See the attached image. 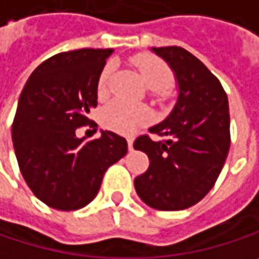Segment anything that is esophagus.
I'll return each instance as SVG.
<instances>
[{
	"instance_id": "34e87169",
	"label": "esophagus",
	"mask_w": 259,
	"mask_h": 259,
	"mask_svg": "<svg viewBox=\"0 0 259 259\" xmlns=\"http://www.w3.org/2000/svg\"><path fill=\"white\" fill-rule=\"evenodd\" d=\"M127 147H129V151H132V150H133V139H132V138H129V139H127Z\"/></svg>"
}]
</instances>
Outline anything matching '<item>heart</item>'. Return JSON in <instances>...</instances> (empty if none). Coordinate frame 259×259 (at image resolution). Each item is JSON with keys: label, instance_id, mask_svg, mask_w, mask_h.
<instances>
[{"label": "heart", "instance_id": "heart-1", "mask_svg": "<svg viewBox=\"0 0 259 259\" xmlns=\"http://www.w3.org/2000/svg\"><path fill=\"white\" fill-rule=\"evenodd\" d=\"M132 63L141 72L145 84L153 90H161L172 82V72L169 66L158 58H154L151 55H136L132 58ZM112 68L114 65L108 63L104 71L101 72L98 82V92L101 96L106 93ZM150 120H151V112L148 108L142 105H132L121 99L112 101L102 111L104 127L123 135H129L135 132L138 127L150 123Z\"/></svg>", "mask_w": 259, "mask_h": 259}]
</instances>
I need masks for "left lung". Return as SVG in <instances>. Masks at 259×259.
<instances>
[{
	"label": "left lung",
	"mask_w": 259,
	"mask_h": 259,
	"mask_svg": "<svg viewBox=\"0 0 259 259\" xmlns=\"http://www.w3.org/2000/svg\"><path fill=\"white\" fill-rule=\"evenodd\" d=\"M151 52L172 69L178 96L169 115L150 127L163 141L141 136L133 144L151 161L135 190L153 209L182 210L199 203L223 170L230 150L228 99L218 78L185 49Z\"/></svg>",
	"instance_id": "8db88e82"
}]
</instances>
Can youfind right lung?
<instances>
[{"mask_svg": "<svg viewBox=\"0 0 259 259\" xmlns=\"http://www.w3.org/2000/svg\"><path fill=\"white\" fill-rule=\"evenodd\" d=\"M112 49H81L44 60L25 84L13 121L14 154L31 191L58 210H77L96 197L109 166L127 154L114 132L85 141L98 82Z\"/></svg>", "mask_w": 259, "mask_h": 259, "instance_id": "right-lung-1", "label": "right lung"}]
</instances>
